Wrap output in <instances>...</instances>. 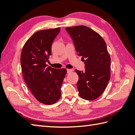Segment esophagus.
<instances>
[{
    "instance_id": "34e87169",
    "label": "esophagus",
    "mask_w": 135,
    "mask_h": 135,
    "mask_svg": "<svg viewBox=\"0 0 135 135\" xmlns=\"http://www.w3.org/2000/svg\"><path fill=\"white\" fill-rule=\"evenodd\" d=\"M72 71H73V69H67V73H70Z\"/></svg>"
}]
</instances>
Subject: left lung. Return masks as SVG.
<instances>
[{
  "mask_svg": "<svg viewBox=\"0 0 135 135\" xmlns=\"http://www.w3.org/2000/svg\"><path fill=\"white\" fill-rule=\"evenodd\" d=\"M78 56H82L85 71L75 70L79 80V96L94 100L105 89L110 77V58L107 44L97 32L85 26L66 27Z\"/></svg>",
  "mask_w": 135,
  "mask_h": 135,
  "instance_id": "obj_1",
  "label": "left lung"
}]
</instances>
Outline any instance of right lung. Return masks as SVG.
<instances>
[{"label":"right lung","instance_id":"obj_1","mask_svg":"<svg viewBox=\"0 0 135 135\" xmlns=\"http://www.w3.org/2000/svg\"><path fill=\"white\" fill-rule=\"evenodd\" d=\"M60 28L36 32L26 42L21 55L25 83L38 101L50 105L60 99L66 69L52 68L46 64L51 55V46Z\"/></svg>","mask_w":135,"mask_h":135}]
</instances>
